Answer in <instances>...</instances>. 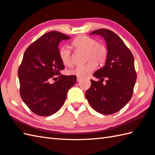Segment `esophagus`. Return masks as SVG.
Masks as SVG:
<instances>
[{
    "label": "esophagus",
    "mask_w": 155,
    "mask_h": 155,
    "mask_svg": "<svg viewBox=\"0 0 155 155\" xmlns=\"http://www.w3.org/2000/svg\"><path fill=\"white\" fill-rule=\"evenodd\" d=\"M82 79V78H81V77H77V81H81Z\"/></svg>",
    "instance_id": "esophagus-1"
}]
</instances>
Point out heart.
Listing matches in <instances>:
<instances>
[{"mask_svg": "<svg viewBox=\"0 0 155 155\" xmlns=\"http://www.w3.org/2000/svg\"><path fill=\"white\" fill-rule=\"evenodd\" d=\"M72 46L76 50L86 52V60L88 61L68 70L67 73L69 75L78 77L87 76L96 68L97 64H104L107 59L108 50L106 46L100 44L92 37L79 35L73 40ZM59 57L64 66L70 67L73 64L71 52L66 47L63 46L59 48Z\"/></svg>", "mask_w": 155, "mask_h": 155, "instance_id": "obj_1", "label": "heart"}]
</instances>
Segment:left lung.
Wrapping results in <instances>:
<instances>
[{
  "mask_svg": "<svg viewBox=\"0 0 155 155\" xmlns=\"http://www.w3.org/2000/svg\"><path fill=\"white\" fill-rule=\"evenodd\" d=\"M90 34L104 37L108 57L104 66L93 74L100 81L91 79V86L85 96L96 111L105 115L114 114L122 109L133 96L137 78L133 55L122 39L110 30L101 28ZM105 78L106 83L103 84Z\"/></svg>",
  "mask_w": 155,
  "mask_h": 155,
  "instance_id": "1",
  "label": "left lung"
}]
</instances>
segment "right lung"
Returning <instances> with one entry per match:
<instances>
[{"label": "right lung", "mask_w": 155, "mask_h": 155, "mask_svg": "<svg viewBox=\"0 0 155 155\" xmlns=\"http://www.w3.org/2000/svg\"><path fill=\"white\" fill-rule=\"evenodd\" d=\"M68 39L70 37L63 33L51 31L31 43L24 54L18 69L20 95L37 115L48 116L58 111L68 90L76 83V76H64L60 72L64 66L59 57L58 45ZM56 75L58 80L50 84Z\"/></svg>", "instance_id": "1"}]
</instances>
